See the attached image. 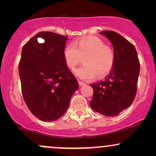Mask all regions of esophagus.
<instances>
[{"instance_id":"esophagus-1","label":"esophagus","mask_w":156,"mask_h":156,"mask_svg":"<svg viewBox=\"0 0 156 156\" xmlns=\"http://www.w3.org/2000/svg\"><path fill=\"white\" fill-rule=\"evenodd\" d=\"M78 83H79V86H80V87H82V86L85 85V83H83V82L80 81V80H78Z\"/></svg>"}]
</instances>
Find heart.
<instances>
[{"instance_id": "b5f03b06", "label": "heart", "mask_w": 156, "mask_h": 156, "mask_svg": "<svg viewBox=\"0 0 156 156\" xmlns=\"http://www.w3.org/2000/svg\"><path fill=\"white\" fill-rule=\"evenodd\" d=\"M63 56L66 65L74 69L83 58L84 65L75 71L82 80H90L94 77L102 78L112 71L115 62V53L103 39L90 36L78 39L74 44L64 48Z\"/></svg>"}]
</instances>
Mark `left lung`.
<instances>
[{"label":"left lung","mask_w":156,"mask_h":156,"mask_svg":"<svg viewBox=\"0 0 156 156\" xmlns=\"http://www.w3.org/2000/svg\"><path fill=\"white\" fill-rule=\"evenodd\" d=\"M100 34L112 42L115 62L104 80L90 85L94 92L90 105L94 112L114 117L129 107L135 99L140 64L136 50L129 41L112 31Z\"/></svg>","instance_id":"obj_1"}]
</instances>
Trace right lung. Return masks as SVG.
<instances>
[{
	"label": "right lung",
	"mask_w": 156,
	"mask_h": 156,
	"mask_svg": "<svg viewBox=\"0 0 156 156\" xmlns=\"http://www.w3.org/2000/svg\"><path fill=\"white\" fill-rule=\"evenodd\" d=\"M67 39L42 31L23 47L19 63L23 96L31 112L42 121H55L63 116L79 87L64 59Z\"/></svg>",
	"instance_id": "right-lung-1"
}]
</instances>
